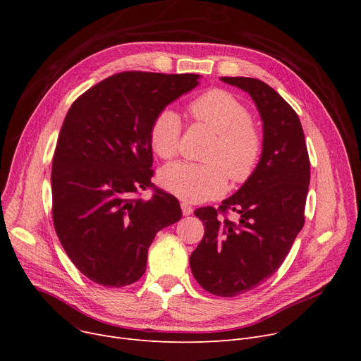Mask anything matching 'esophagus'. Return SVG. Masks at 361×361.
Instances as JSON below:
<instances>
[{"label": "esophagus", "instance_id": "esophagus-1", "mask_svg": "<svg viewBox=\"0 0 361 361\" xmlns=\"http://www.w3.org/2000/svg\"><path fill=\"white\" fill-rule=\"evenodd\" d=\"M181 211H183V215L188 216V215L193 214V207L188 204V203H185V202H181Z\"/></svg>", "mask_w": 361, "mask_h": 361}]
</instances>
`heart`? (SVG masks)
Here are the masks:
<instances>
[{"label":"heart","instance_id":"1","mask_svg":"<svg viewBox=\"0 0 361 361\" xmlns=\"http://www.w3.org/2000/svg\"><path fill=\"white\" fill-rule=\"evenodd\" d=\"M192 112L218 135L207 154L211 162L168 164L161 169L159 183L177 197L200 203L222 195L228 176L234 183L247 181L259 165L263 140L247 106L226 90L212 89L200 94L192 104ZM180 116L165 108L150 124V147L162 159L173 158L180 147Z\"/></svg>","mask_w":361,"mask_h":361}]
</instances>
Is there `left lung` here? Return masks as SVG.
Returning a JSON list of instances; mask_svg holds the SVG:
<instances>
[{
    "instance_id": "8db88e82",
    "label": "left lung",
    "mask_w": 361,
    "mask_h": 361,
    "mask_svg": "<svg viewBox=\"0 0 361 361\" xmlns=\"http://www.w3.org/2000/svg\"><path fill=\"white\" fill-rule=\"evenodd\" d=\"M253 99L263 127V150L253 176L222 200L199 207L204 235L190 256L200 287L221 297L250 291L271 278L305 225L310 162L295 111L269 85L250 78H221ZM233 210L239 221L217 218Z\"/></svg>"
}]
</instances>
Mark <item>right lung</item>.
Returning <instances> with one entry per match:
<instances>
[{"label":"right lung","mask_w":361,"mask_h":361,"mask_svg":"<svg viewBox=\"0 0 361 361\" xmlns=\"http://www.w3.org/2000/svg\"><path fill=\"white\" fill-rule=\"evenodd\" d=\"M199 79V74H114L67 112L52 161V219L74 267L99 286L136 282L157 233L183 216L173 195L133 196L152 185V121Z\"/></svg>","instance_id":"add662e5"}]
</instances>
